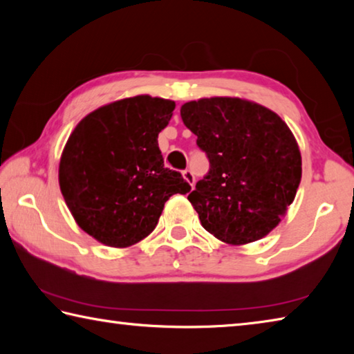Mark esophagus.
<instances>
[{
	"label": "esophagus",
	"instance_id": "esophagus-1",
	"mask_svg": "<svg viewBox=\"0 0 354 354\" xmlns=\"http://www.w3.org/2000/svg\"><path fill=\"white\" fill-rule=\"evenodd\" d=\"M183 176H184V179L185 181H187L192 187H194V183H195V176H194V173H192V170H184L183 171Z\"/></svg>",
	"mask_w": 354,
	"mask_h": 354
}]
</instances>
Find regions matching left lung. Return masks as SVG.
Instances as JSON below:
<instances>
[{"instance_id":"8db88e82","label":"left lung","mask_w":354,"mask_h":354,"mask_svg":"<svg viewBox=\"0 0 354 354\" xmlns=\"http://www.w3.org/2000/svg\"><path fill=\"white\" fill-rule=\"evenodd\" d=\"M185 127L209 159L187 200L221 242L259 241L277 227L301 181V154L289 127L267 107L241 98L181 106Z\"/></svg>"}]
</instances>
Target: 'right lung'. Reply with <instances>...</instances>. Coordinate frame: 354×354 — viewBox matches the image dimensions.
<instances>
[{
    "mask_svg": "<svg viewBox=\"0 0 354 354\" xmlns=\"http://www.w3.org/2000/svg\"><path fill=\"white\" fill-rule=\"evenodd\" d=\"M175 101L148 95L106 104L68 137L59 185L76 223L107 247H131L151 232L165 201L189 183L165 169L158 136Z\"/></svg>",
    "mask_w": 354,
    "mask_h": 354,
    "instance_id": "add662e5",
    "label": "right lung"
}]
</instances>
